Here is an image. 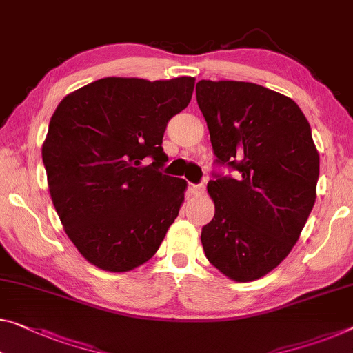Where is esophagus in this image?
Masks as SVG:
<instances>
[{
    "label": "esophagus",
    "instance_id": "esophagus-1",
    "mask_svg": "<svg viewBox=\"0 0 353 353\" xmlns=\"http://www.w3.org/2000/svg\"><path fill=\"white\" fill-rule=\"evenodd\" d=\"M203 191H205L203 184H191V186H189V192L192 195H200L203 194Z\"/></svg>",
    "mask_w": 353,
    "mask_h": 353
}]
</instances>
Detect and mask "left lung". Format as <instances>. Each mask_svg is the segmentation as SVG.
Returning a JSON list of instances; mask_svg holds the SVG:
<instances>
[{"instance_id": "obj_1", "label": "left lung", "mask_w": 353, "mask_h": 353, "mask_svg": "<svg viewBox=\"0 0 353 353\" xmlns=\"http://www.w3.org/2000/svg\"><path fill=\"white\" fill-rule=\"evenodd\" d=\"M195 94L214 162L238 172L208 183L214 218L200 236L205 256L227 278L256 281L289 256L316 202L311 126L290 97L256 83L200 80Z\"/></svg>"}]
</instances>
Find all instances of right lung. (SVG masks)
Here are the masks:
<instances>
[{
    "label": "right lung",
    "instance_id": "1",
    "mask_svg": "<svg viewBox=\"0 0 353 353\" xmlns=\"http://www.w3.org/2000/svg\"><path fill=\"white\" fill-rule=\"evenodd\" d=\"M194 83L105 77L58 104L42 145L48 191L69 240L94 267L123 273L145 263L178 216L186 181L159 172L162 137Z\"/></svg>",
    "mask_w": 353,
    "mask_h": 353
}]
</instances>
